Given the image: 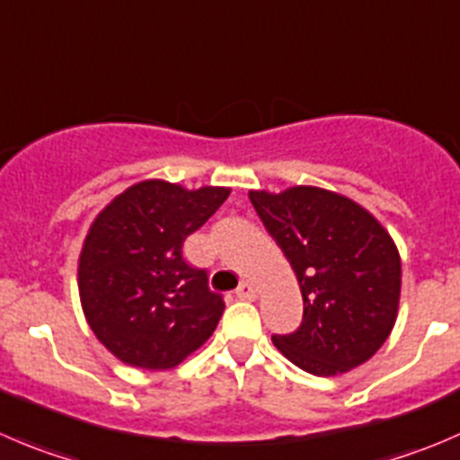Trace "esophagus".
Instances as JSON below:
<instances>
[{
  "label": "esophagus",
  "instance_id": "1",
  "mask_svg": "<svg viewBox=\"0 0 460 460\" xmlns=\"http://www.w3.org/2000/svg\"><path fill=\"white\" fill-rule=\"evenodd\" d=\"M235 296L243 298V301H253V298H256V288H253L249 280H243V283L235 288Z\"/></svg>",
  "mask_w": 460,
  "mask_h": 460
}]
</instances>
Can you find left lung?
<instances>
[{
    "label": "left lung",
    "mask_w": 460,
    "mask_h": 460,
    "mask_svg": "<svg viewBox=\"0 0 460 460\" xmlns=\"http://www.w3.org/2000/svg\"><path fill=\"white\" fill-rule=\"evenodd\" d=\"M288 256L303 294V321L274 334L276 349L319 377L359 367L380 350L398 316L402 267L385 226L353 199L314 186L249 193Z\"/></svg>",
    "instance_id": "obj_1"
}]
</instances>
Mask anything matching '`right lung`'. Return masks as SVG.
Wrapping results in <instances>:
<instances>
[{"label":"right lung","mask_w":460,"mask_h":460,"mask_svg":"<svg viewBox=\"0 0 460 460\" xmlns=\"http://www.w3.org/2000/svg\"><path fill=\"white\" fill-rule=\"evenodd\" d=\"M226 198L229 189L153 180L98 213L80 252V301L98 341L121 362L172 368L213 334L225 301L181 247Z\"/></svg>","instance_id":"obj_1"}]
</instances>
